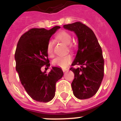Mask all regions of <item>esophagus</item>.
Here are the masks:
<instances>
[{
    "instance_id": "34e87169",
    "label": "esophagus",
    "mask_w": 121,
    "mask_h": 121,
    "mask_svg": "<svg viewBox=\"0 0 121 121\" xmlns=\"http://www.w3.org/2000/svg\"><path fill=\"white\" fill-rule=\"evenodd\" d=\"M62 71H64V72H65V71H68V68H64V69H62Z\"/></svg>"
}]
</instances>
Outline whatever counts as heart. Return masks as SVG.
Here are the masks:
<instances>
[{"instance_id":"obj_1","label":"heart","mask_w":121,"mask_h":121,"mask_svg":"<svg viewBox=\"0 0 121 121\" xmlns=\"http://www.w3.org/2000/svg\"><path fill=\"white\" fill-rule=\"evenodd\" d=\"M57 39L66 44H69L71 42V35L67 31H62L56 35ZM69 48H71V46H69ZM46 51L49 57H53L54 55V48H53V42L52 40H49L46 45ZM72 60V56L70 54L59 56L54 59L53 61V64L55 66L65 68L70 64Z\"/></svg>"}]
</instances>
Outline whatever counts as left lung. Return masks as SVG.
<instances>
[{
  "mask_svg": "<svg viewBox=\"0 0 121 121\" xmlns=\"http://www.w3.org/2000/svg\"><path fill=\"white\" fill-rule=\"evenodd\" d=\"M64 28L73 31L78 37V50L71 65L74 74L71 83L74 95L79 99L93 96L99 90L104 78V59L102 49L92 30L81 22L64 25Z\"/></svg>",
  "mask_w": 121,
  "mask_h": 121,
  "instance_id": "obj_1",
  "label": "left lung"
}]
</instances>
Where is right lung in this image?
<instances>
[{
	"label": "right lung",
	"mask_w": 121,
	"mask_h": 121,
	"mask_svg": "<svg viewBox=\"0 0 121 121\" xmlns=\"http://www.w3.org/2000/svg\"><path fill=\"white\" fill-rule=\"evenodd\" d=\"M60 28L30 29L22 35L17 45L14 57L19 79L28 95L38 102H48L53 99L56 84L64 75L61 68L57 67H52L48 74L41 71L43 66L50 67L46 45Z\"/></svg>",
	"instance_id": "obj_1"
}]
</instances>
